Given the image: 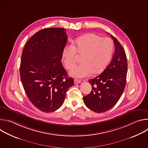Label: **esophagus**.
Returning <instances> with one entry per match:
<instances>
[{"label": "esophagus", "mask_w": 148, "mask_h": 148, "mask_svg": "<svg viewBox=\"0 0 148 148\" xmlns=\"http://www.w3.org/2000/svg\"><path fill=\"white\" fill-rule=\"evenodd\" d=\"M81 82V80H79V79H74V84H75L80 83Z\"/></svg>", "instance_id": "1"}]
</instances>
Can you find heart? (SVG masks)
I'll list each match as a JSON object with an SVG mask.
<instances>
[{
    "label": "heart",
    "instance_id": "obj_1",
    "mask_svg": "<svg viewBox=\"0 0 148 148\" xmlns=\"http://www.w3.org/2000/svg\"><path fill=\"white\" fill-rule=\"evenodd\" d=\"M113 50L114 44L110 38L87 33L77 38L71 46L64 49L62 61L68 70H71L76 64V55L82 56V63L72 69L70 75L81 78L91 74L97 75L108 66Z\"/></svg>",
    "mask_w": 148,
    "mask_h": 148
}]
</instances>
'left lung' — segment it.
I'll list each match as a JSON object with an SVG mask.
<instances>
[{"instance_id": "8db88e82", "label": "left lung", "mask_w": 148, "mask_h": 148, "mask_svg": "<svg viewBox=\"0 0 148 148\" xmlns=\"http://www.w3.org/2000/svg\"><path fill=\"white\" fill-rule=\"evenodd\" d=\"M115 45L111 61L97 77L89 79L92 91L84 97V102L90 110L97 112H106L115 106L124 91L128 64L125 50L118 40L111 36Z\"/></svg>"}]
</instances>
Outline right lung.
<instances>
[{"instance_id": "add662e5", "label": "right lung", "mask_w": 148, "mask_h": 148, "mask_svg": "<svg viewBox=\"0 0 148 148\" xmlns=\"http://www.w3.org/2000/svg\"><path fill=\"white\" fill-rule=\"evenodd\" d=\"M66 31L58 27L41 30L28 40L22 52L21 81L30 102L45 112L60 108L74 84L61 62L67 41Z\"/></svg>"}]
</instances>
